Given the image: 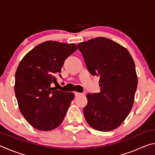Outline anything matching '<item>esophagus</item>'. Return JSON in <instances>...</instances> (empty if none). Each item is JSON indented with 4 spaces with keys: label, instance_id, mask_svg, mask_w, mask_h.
Masks as SVG:
<instances>
[{
    "label": "esophagus",
    "instance_id": "esophagus-1",
    "mask_svg": "<svg viewBox=\"0 0 155 155\" xmlns=\"http://www.w3.org/2000/svg\"><path fill=\"white\" fill-rule=\"evenodd\" d=\"M74 95H75V96H79L83 95V94L79 93V92H77V91H75V92H74Z\"/></svg>",
    "mask_w": 155,
    "mask_h": 155
}]
</instances>
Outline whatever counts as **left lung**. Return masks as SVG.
I'll return each mask as SVG.
<instances>
[{
	"label": "left lung",
	"instance_id": "8db88e82",
	"mask_svg": "<svg viewBox=\"0 0 155 155\" xmlns=\"http://www.w3.org/2000/svg\"><path fill=\"white\" fill-rule=\"evenodd\" d=\"M77 46L88 71L100 77L101 91L87 94L85 118L96 130H114L124 121L134 102L138 82L134 61L127 48L103 37Z\"/></svg>",
	"mask_w": 155,
	"mask_h": 155
}]
</instances>
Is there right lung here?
<instances>
[{
  "mask_svg": "<svg viewBox=\"0 0 155 155\" xmlns=\"http://www.w3.org/2000/svg\"><path fill=\"white\" fill-rule=\"evenodd\" d=\"M77 50L74 44L47 41L21 60L15 76V94L26 120L36 129L53 130L61 124L74 99L72 92L52 87L65 60Z\"/></svg>",
  "mask_w": 155,
  "mask_h": 155,
  "instance_id": "obj_1",
  "label": "right lung"
}]
</instances>
